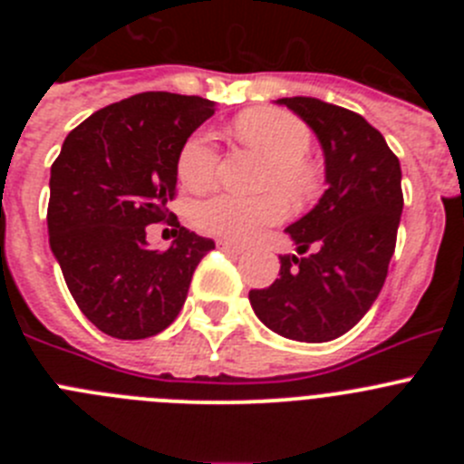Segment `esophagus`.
Segmentation results:
<instances>
[{
  "mask_svg": "<svg viewBox=\"0 0 464 464\" xmlns=\"http://www.w3.org/2000/svg\"><path fill=\"white\" fill-rule=\"evenodd\" d=\"M218 246H220V251L225 253H235V256H241V253H244V246L235 244V241H218Z\"/></svg>",
  "mask_w": 464,
  "mask_h": 464,
  "instance_id": "1",
  "label": "esophagus"
}]
</instances>
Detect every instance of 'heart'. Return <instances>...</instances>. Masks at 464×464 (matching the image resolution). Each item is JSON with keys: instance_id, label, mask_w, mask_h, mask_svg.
<instances>
[{"instance_id": "1", "label": "heart", "mask_w": 464, "mask_h": 464, "mask_svg": "<svg viewBox=\"0 0 464 464\" xmlns=\"http://www.w3.org/2000/svg\"><path fill=\"white\" fill-rule=\"evenodd\" d=\"M237 134L251 149L269 160L267 188H283L295 199L315 195L321 174L306 160L311 132L297 116L281 109L246 111L235 122ZM218 149L208 130H197L186 139L176 160V176L188 190H204L216 179ZM288 216V199L278 190L260 197H241L218 192L195 207V223L216 237L232 241H251L269 225Z\"/></svg>"}]
</instances>
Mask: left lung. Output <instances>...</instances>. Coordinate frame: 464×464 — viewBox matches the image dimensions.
I'll return each mask as SVG.
<instances>
[{
	"instance_id": "obj_1",
	"label": "left lung",
	"mask_w": 464,
	"mask_h": 464,
	"mask_svg": "<svg viewBox=\"0 0 464 464\" xmlns=\"http://www.w3.org/2000/svg\"><path fill=\"white\" fill-rule=\"evenodd\" d=\"M311 127L325 155L327 190L285 232L297 253L281 256L269 288L248 299L269 330L295 342L342 337L379 297L395 253L401 207V169L383 134L362 116L315 97H283Z\"/></svg>"
}]
</instances>
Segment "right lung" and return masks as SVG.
I'll return each instance as SVG.
<instances>
[{
    "instance_id": "right-lung-1",
    "label": "right lung",
    "mask_w": 464,
    "mask_h": 464,
    "mask_svg": "<svg viewBox=\"0 0 464 464\" xmlns=\"http://www.w3.org/2000/svg\"><path fill=\"white\" fill-rule=\"evenodd\" d=\"M213 106L188 94H134L72 130L53 162L51 251L73 302L109 337L146 339L169 327L195 267L216 248L176 216L167 251L146 241V225L171 216L176 160Z\"/></svg>"
}]
</instances>
